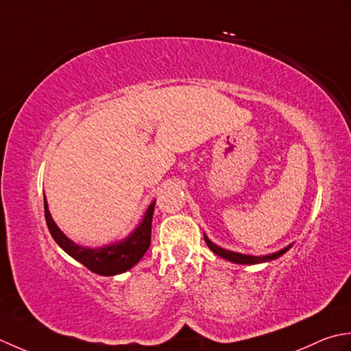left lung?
Instances as JSON below:
<instances>
[{
	"mask_svg": "<svg viewBox=\"0 0 351 351\" xmlns=\"http://www.w3.org/2000/svg\"><path fill=\"white\" fill-rule=\"evenodd\" d=\"M204 241H206L207 247H209L215 254H218V256H221V257H224V259L230 261V262H234V263H244V265H250V263L269 262V261H273V259H277V257H280L283 253H286V252H288V250L291 248V245H289V247H286V248L280 250V252L273 253V254H268V256H248V254H241V253L228 252V250L221 248V247L213 244L212 241L207 239L206 236H204Z\"/></svg>",
	"mask_w": 351,
	"mask_h": 351,
	"instance_id": "1",
	"label": "left lung"
}]
</instances>
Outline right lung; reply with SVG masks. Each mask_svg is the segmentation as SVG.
<instances>
[{
    "mask_svg": "<svg viewBox=\"0 0 351 351\" xmlns=\"http://www.w3.org/2000/svg\"><path fill=\"white\" fill-rule=\"evenodd\" d=\"M154 204L156 202L149 204L142 223L127 239L101 248H86L74 244L73 241L68 239L66 236L62 233L60 228L56 226L51 215H49L47 199L44 198L47 226L54 241L65 250L71 257H74L75 261L83 263L86 268L90 269L92 273L99 276H115L125 273L127 269L133 268L136 263L142 259V256L147 253L149 244H152V223Z\"/></svg>",
    "mask_w": 351,
    "mask_h": 351,
    "instance_id": "add662e5",
    "label": "right lung"
}]
</instances>
